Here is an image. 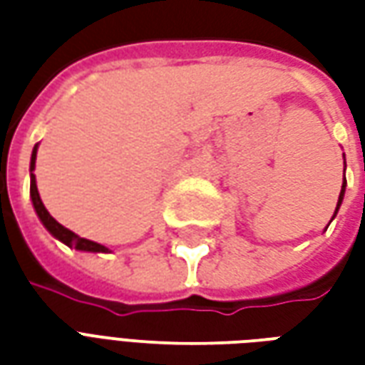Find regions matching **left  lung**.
Returning a JSON list of instances; mask_svg holds the SVG:
<instances>
[{"label": "left lung", "mask_w": 365, "mask_h": 365, "mask_svg": "<svg viewBox=\"0 0 365 365\" xmlns=\"http://www.w3.org/2000/svg\"><path fill=\"white\" fill-rule=\"evenodd\" d=\"M342 156H344V154H342ZM344 170H346V158H344ZM344 193H346V178H344V180H342V190H340V195H338V203H336V209H334V215H332V219L336 217L338 209H340V205H342V199H344ZM332 219H330V221H332Z\"/></svg>", "instance_id": "8db88e82"}]
</instances>
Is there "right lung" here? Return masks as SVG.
<instances>
[{"label": "right lung", "instance_id": "obj_1", "mask_svg": "<svg viewBox=\"0 0 365 365\" xmlns=\"http://www.w3.org/2000/svg\"><path fill=\"white\" fill-rule=\"evenodd\" d=\"M36 150H38V144H35V148H33V154H31V166H29V172H31V201H33V207H35L36 215H38V219L44 225V229L51 232L52 237L60 240V242H64L70 248H76V250H82V252H96V254H107L111 252L107 246L99 245V242H93V240H88V238L78 237L76 232H72L66 227H62L54 217H52L48 211H46V207H44L43 199L38 195V190H36V178H35V162H36Z\"/></svg>", "mask_w": 365, "mask_h": 365}]
</instances>
